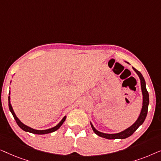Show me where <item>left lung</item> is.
Here are the masks:
<instances>
[{
	"label": "left lung",
	"mask_w": 161,
	"mask_h": 161,
	"mask_svg": "<svg viewBox=\"0 0 161 161\" xmlns=\"http://www.w3.org/2000/svg\"><path fill=\"white\" fill-rule=\"evenodd\" d=\"M137 75L139 77L141 80V86H142V94H143V106L142 111H141V114L139 116H138V119L136 121V122L130 126L128 128L125 130L124 131L120 132L119 133H114V134H108V133H101V132L97 130L94 128L93 125L91 123L92 128L93 130V131L97 135L100 136V137L107 138V139H117V138H120V139H124V138H126L131 135H133L134 132H135L136 130L138 128V127L140 125L143 124V122H144L145 119H146V116L147 115V111H148V105H149V93L147 92V88H146V83H145V80L144 77L142 75V73L139 71H138L137 69H135V68L133 67Z\"/></svg>",
	"instance_id": "8db88e82"
}]
</instances>
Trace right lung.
<instances>
[{
    "mask_svg": "<svg viewBox=\"0 0 161 161\" xmlns=\"http://www.w3.org/2000/svg\"><path fill=\"white\" fill-rule=\"evenodd\" d=\"M9 94H10V92H9ZM8 108H9V110L11 111V113L12 114L13 116H14L15 121H16L17 124L18 125V126L20 127L22 130H23L24 131H26V132H29V133H34V134H39V135H42V134H47V133H53V132L56 131L58 130L59 127H60L62 124L64 122L65 119H66V116H64L62 119V120L60 122L58 123V125H56V126H55L54 127H53V128H50V129H47V130H34L31 128V127H29L28 126H26L25 125H24L23 123H22L20 121L18 118L17 117L16 115H15L14 111H13V108L12 107V105H11L10 103V97H8Z\"/></svg>",
    "mask_w": 161,
    "mask_h": 161,
    "instance_id": "add662e5",
    "label": "right lung"
}]
</instances>
